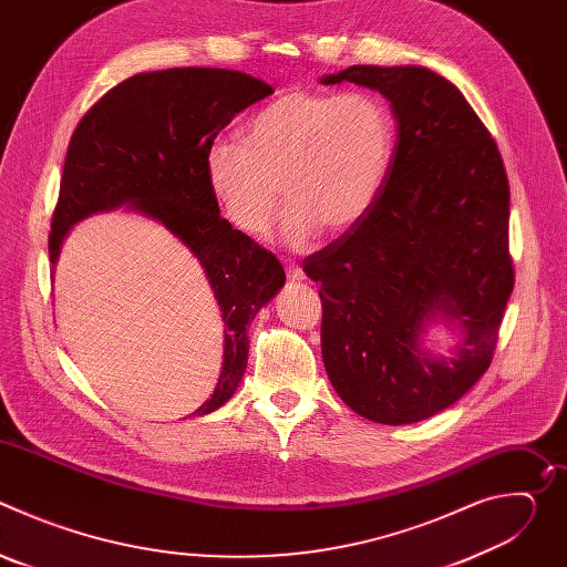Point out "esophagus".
<instances>
[{
  "label": "esophagus",
  "mask_w": 567,
  "mask_h": 567,
  "mask_svg": "<svg viewBox=\"0 0 567 567\" xmlns=\"http://www.w3.org/2000/svg\"><path fill=\"white\" fill-rule=\"evenodd\" d=\"M287 278H289V282H302L305 274H302V269L296 262H289L287 265Z\"/></svg>",
  "instance_id": "34e87169"
}]
</instances>
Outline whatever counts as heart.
<instances>
[{
    "label": "heart",
    "instance_id": "1",
    "mask_svg": "<svg viewBox=\"0 0 567 567\" xmlns=\"http://www.w3.org/2000/svg\"><path fill=\"white\" fill-rule=\"evenodd\" d=\"M394 150V118L370 92H285L258 110L245 143L215 138L204 156L210 197L241 233L269 230L289 199L280 235L307 247L326 228L346 235L377 204Z\"/></svg>",
    "mask_w": 567,
    "mask_h": 567
}]
</instances>
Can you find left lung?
I'll return each mask as SVG.
<instances>
[{
	"label": "left lung",
	"instance_id": "1",
	"mask_svg": "<svg viewBox=\"0 0 567 567\" xmlns=\"http://www.w3.org/2000/svg\"><path fill=\"white\" fill-rule=\"evenodd\" d=\"M390 101L396 145L383 190L350 233L305 258L320 285V350L348 406L379 424L433 417L492 363L514 289L509 182L489 130L426 66L354 64L320 78ZM442 319L451 355L421 343Z\"/></svg>",
	"mask_w": 567,
	"mask_h": 567
}]
</instances>
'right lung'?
Masks as SVG:
<instances>
[{
  "label": "right lung",
  "mask_w": 567,
  "mask_h": 567,
  "mask_svg": "<svg viewBox=\"0 0 567 567\" xmlns=\"http://www.w3.org/2000/svg\"><path fill=\"white\" fill-rule=\"evenodd\" d=\"M271 94L265 80L230 69L136 73L83 116L64 158L49 235L53 269L73 224L116 208L166 226L202 265L224 320V363L213 396L193 415L235 394L249 361L247 326L285 285L280 260L219 217L204 175L215 136Z\"/></svg>",
  "instance_id": "obj_1"
}]
</instances>
